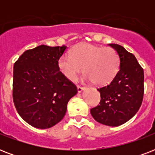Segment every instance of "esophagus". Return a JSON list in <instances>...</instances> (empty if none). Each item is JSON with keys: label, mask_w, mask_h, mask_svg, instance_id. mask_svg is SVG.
Returning a JSON list of instances; mask_svg holds the SVG:
<instances>
[{"label": "esophagus", "mask_w": 155, "mask_h": 155, "mask_svg": "<svg viewBox=\"0 0 155 155\" xmlns=\"http://www.w3.org/2000/svg\"><path fill=\"white\" fill-rule=\"evenodd\" d=\"M84 89H85V87H80V86H78V87H77V91H78V92H79V93L82 92Z\"/></svg>", "instance_id": "1"}]
</instances>
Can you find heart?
Here are the masks:
<instances>
[{
    "mask_svg": "<svg viewBox=\"0 0 155 155\" xmlns=\"http://www.w3.org/2000/svg\"><path fill=\"white\" fill-rule=\"evenodd\" d=\"M119 57L111 47L90 43H80L73 47L69 54L58 61L61 73L70 81H75L83 67L84 77L96 85H106L114 79L119 70Z\"/></svg>",
    "mask_w": 155,
    "mask_h": 155,
    "instance_id": "heart-1",
    "label": "heart"
}]
</instances>
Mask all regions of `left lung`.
I'll use <instances>...</instances> for the list:
<instances>
[{
    "mask_svg": "<svg viewBox=\"0 0 155 155\" xmlns=\"http://www.w3.org/2000/svg\"><path fill=\"white\" fill-rule=\"evenodd\" d=\"M119 57L117 74L108 85L98 88L100 105L90 112L97 122L119 126L130 120L142 104L144 94V71L137 58L118 44H108Z\"/></svg>",
    "mask_w": 155,
    "mask_h": 155,
    "instance_id": "8db88e82",
    "label": "left lung"
}]
</instances>
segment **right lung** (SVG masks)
<instances>
[{
	"instance_id": "obj_1",
	"label": "right lung",
	"mask_w": 155,
	"mask_h": 155,
	"mask_svg": "<svg viewBox=\"0 0 155 155\" xmlns=\"http://www.w3.org/2000/svg\"><path fill=\"white\" fill-rule=\"evenodd\" d=\"M67 49L41 45L25 51L13 66V99L18 114L33 127L48 129L67 112L77 87L58 69V61Z\"/></svg>"
}]
</instances>
